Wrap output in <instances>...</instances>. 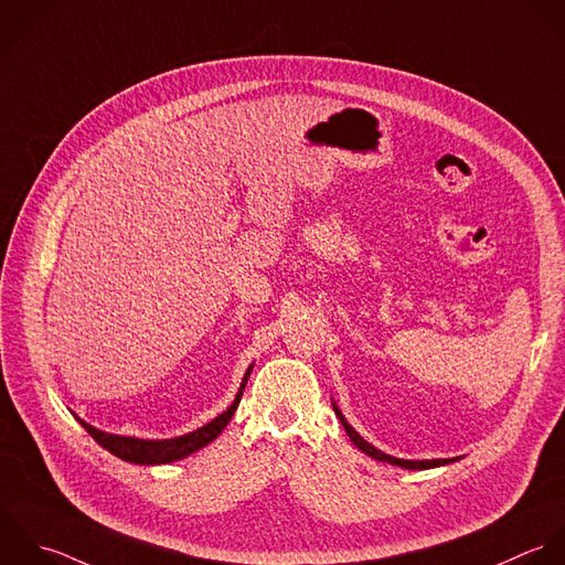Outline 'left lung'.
I'll list each match as a JSON object with an SVG mask.
<instances>
[{
	"label": "left lung",
	"instance_id": "left-lung-1",
	"mask_svg": "<svg viewBox=\"0 0 565 565\" xmlns=\"http://www.w3.org/2000/svg\"><path fill=\"white\" fill-rule=\"evenodd\" d=\"M334 412L339 414V418H341V423H343V427H345V434L350 436V440L363 451V454H367L370 458H374V460H381V462H390V465H396V467H403V469H418V471H423V469H434V467H443V465H449V462H454V460H401V458H392V456H387V454H383V451H379V449H374L370 443H365L348 423H345V418L341 416V412L334 407Z\"/></svg>",
	"mask_w": 565,
	"mask_h": 565
}]
</instances>
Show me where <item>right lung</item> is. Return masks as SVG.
Here are the masks:
<instances>
[{
	"mask_svg": "<svg viewBox=\"0 0 565 565\" xmlns=\"http://www.w3.org/2000/svg\"><path fill=\"white\" fill-rule=\"evenodd\" d=\"M250 372H246V379H248ZM246 379L239 387V394L237 398L233 401V405L222 414L217 416L215 420H211L209 425L200 427L198 431H191L186 436H180V438H171V440H138V438H122V436H111V434H103L94 427H89L87 423H83L78 418V423L83 425V429L103 447L107 449L111 456L125 460V462H134V465H167V462H175V460H182L186 456H191L193 451L206 447L209 443H213L222 429L228 425V420L233 418L239 401H242V392L246 387Z\"/></svg>",
	"mask_w": 565,
	"mask_h": 565,
	"instance_id": "right-lung-1",
	"label": "right lung"
}]
</instances>
